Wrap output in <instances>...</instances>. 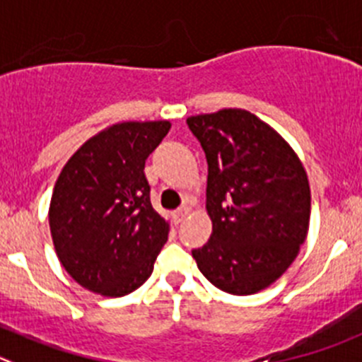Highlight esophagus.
<instances>
[{"label":"esophagus","mask_w":362,"mask_h":362,"mask_svg":"<svg viewBox=\"0 0 362 362\" xmlns=\"http://www.w3.org/2000/svg\"><path fill=\"white\" fill-rule=\"evenodd\" d=\"M189 214H191V207L184 205V207H180V209H177V211H175V221H177V223L184 221V219L187 218Z\"/></svg>","instance_id":"1"}]
</instances>
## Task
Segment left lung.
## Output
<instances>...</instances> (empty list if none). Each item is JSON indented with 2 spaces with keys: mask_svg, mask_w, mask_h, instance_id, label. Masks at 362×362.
I'll return each instance as SVG.
<instances>
[{
  "mask_svg": "<svg viewBox=\"0 0 362 362\" xmlns=\"http://www.w3.org/2000/svg\"><path fill=\"white\" fill-rule=\"evenodd\" d=\"M209 164L211 239L192 250L216 288L238 296L269 288L293 264L309 232L305 168L282 135L245 109L187 117Z\"/></svg>",
  "mask_w": 362,
  "mask_h": 362,
  "instance_id": "1",
  "label": "left lung"
}]
</instances>
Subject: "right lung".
I'll use <instances>...</instances> for the list:
<instances>
[{"label": "right lung", "mask_w": 362, "mask_h": 362, "mask_svg": "<svg viewBox=\"0 0 362 362\" xmlns=\"http://www.w3.org/2000/svg\"><path fill=\"white\" fill-rule=\"evenodd\" d=\"M171 123L121 121L87 139L60 171L49 202L57 257L82 288L117 298L141 288L170 234L150 202L144 162Z\"/></svg>", "instance_id": "obj_1"}]
</instances>
